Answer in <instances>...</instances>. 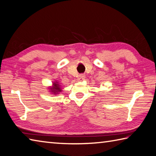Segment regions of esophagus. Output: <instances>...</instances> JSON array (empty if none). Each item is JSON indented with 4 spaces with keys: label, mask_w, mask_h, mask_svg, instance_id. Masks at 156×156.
<instances>
[{
    "label": "esophagus",
    "mask_w": 156,
    "mask_h": 156,
    "mask_svg": "<svg viewBox=\"0 0 156 156\" xmlns=\"http://www.w3.org/2000/svg\"><path fill=\"white\" fill-rule=\"evenodd\" d=\"M85 75H83V74H81V75H79V76H78V77H77V79L79 81H82V80H83V79H85Z\"/></svg>",
    "instance_id": "1"
}]
</instances>
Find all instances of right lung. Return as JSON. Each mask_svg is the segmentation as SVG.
<instances>
[{"label": "right lung", "instance_id": "obj_1", "mask_svg": "<svg viewBox=\"0 0 156 156\" xmlns=\"http://www.w3.org/2000/svg\"><path fill=\"white\" fill-rule=\"evenodd\" d=\"M50 90H51V92L52 93H54V94H56L62 91L61 88L60 87V85L58 83V82H55V83H54V84H53V87L50 88Z\"/></svg>", "mask_w": 156, "mask_h": 156}]
</instances>
